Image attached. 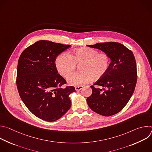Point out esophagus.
<instances>
[{
	"label": "esophagus",
	"instance_id": "esophagus-1",
	"mask_svg": "<svg viewBox=\"0 0 152 152\" xmlns=\"http://www.w3.org/2000/svg\"><path fill=\"white\" fill-rule=\"evenodd\" d=\"M83 88V86H76V87H75V90H76V91H80V90H81Z\"/></svg>",
	"mask_w": 152,
	"mask_h": 152
}]
</instances>
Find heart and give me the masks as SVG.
Listing matches in <instances>:
<instances>
[{
	"label": "heart",
	"mask_w": 152,
	"mask_h": 152,
	"mask_svg": "<svg viewBox=\"0 0 152 152\" xmlns=\"http://www.w3.org/2000/svg\"><path fill=\"white\" fill-rule=\"evenodd\" d=\"M110 58L105 53H100L91 48H80L73 50L70 55L63 52L56 58L55 66L58 72L67 78L75 71L76 65H79L80 72L77 73L68 80L72 86H79L87 83L91 79L102 78L110 67Z\"/></svg>",
	"instance_id": "heart-1"
}]
</instances>
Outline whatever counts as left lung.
<instances>
[{
	"label": "left lung",
	"mask_w": 152,
	"mask_h": 152,
	"mask_svg": "<svg viewBox=\"0 0 152 152\" xmlns=\"http://www.w3.org/2000/svg\"><path fill=\"white\" fill-rule=\"evenodd\" d=\"M107 54L111 60L106 73L91 86L92 94L86 99L88 105L95 113L111 116L119 113L132 97L137 80L134 55L123 45L116 42L88 45Z\"/></svg>",
	"instance_id": "1"
}]
</instances>
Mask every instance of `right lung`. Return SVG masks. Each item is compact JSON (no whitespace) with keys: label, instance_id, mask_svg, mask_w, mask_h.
Returning <instances> with one entry per match:
<instances>
[{"label":"right lung","instance_id":"add662e5","mask_svg":"<svg viewBox=\"0 0 152 152\" xmlns=\"http://www.w3.org/2000/svg\"><path fill=\"white\" fill-rule=\"evenodd\" d=\"M71 46L39 40L27 48L18 59L17 86L19 95L36 117L54 121L71 107L70 95L74 86H61L66 81L55 66L56 58Z\"/></svg>","mask_w":152,"mask_h":152}]
</instances>
